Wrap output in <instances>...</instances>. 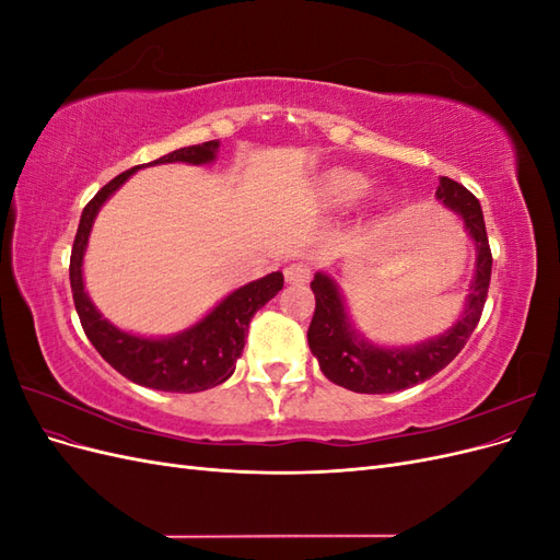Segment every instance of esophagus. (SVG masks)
<instances>
[{"label":"esophagus","mask_w":560,"mask_h":560,"mask_svg":"<svg viewBox=\"0 0 560 560\" xmlns=\"http://www.w3.org/2000/svg\"><path fill=\"white\" fill-rule=\"evenodd\" d=\"M311 278H313V268L308 264H303V261L290 264L284 268V280L290 284H303V282H308Z\"/></svg>","instance_id":"obj_1"}]
</instances>
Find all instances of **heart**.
<instances>
[{"instance_id":"heart-1","label":"heart","mask_w":560,"mask_h":560,"mask_svg":"<svg viewBox=\"0 0 560 560\" xmlns=\"http://www.w3.org/2000/svg\"><path fill=\"white\" fill-rule=\"evenodd\" d=\"M369 186L371 184L362 173L338 167V171L327 173L325 182H322V194L334 206H348V202L360 200L369 191Z\"/></svg>"}]
</instances>
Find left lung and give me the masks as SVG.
Here are the masks:
<instances>
[{
    "mask_svg": "<svg viewBox=\"0 0 560 560\" xmlns=\"http://www.w3.org/2000/svg\"><path fill=\"white\" fill-rule=\"evenodd\" d=\"M436 198L463 217L465 229L477 245V273H474L463 317L446 334L420 346L397 350L376 348L352 329L334 280L317 273L311 282L315 313L308 327V346L319 362L322 374L331 383L364 395L399 393V389L428 381L436 371L448 366L455 354L465 348L471 331L477 329L488 296L490 268H493L481 202L463 184L448 177H442Z\"/></svg>",
    "mask_w": 560,
    "mask_h": 560,
    "instance_id": "1",
    "label": "left lung"
}]
</instances>
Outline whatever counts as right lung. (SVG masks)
<instances>
[{
  "label": "right lung",
  "instance_id": "right-lung-1",
  "mask_svg": "<svg viewBox=\"0 0 560 560\" xmlns=\"http://www.w3.org/2000/svg\"><path fill=\"white\" fill-rule=\"evenodd\" d=\"M217 147L219 142L184 147L149 165L175 161L194 165L210 163L214 159ZM138 167L140 165H135L130 171L116 175L89 200V206L81 212V222L77 229V238L70 257V284L74 306L89 341L100 354H103L105 362H109L118 371V374L138 385L163 389V393H200V389L214 387L231 378L235 371V362H238L245 348L249 319L264 303H268L282 290L284 278L278 270V273H270L261 280H254L241 287V290H235L219 303L206 319H200L196 327L171 338H140L109 325V322L95 311L89 294L83 292L81 261L97 210L103 208V202L135 171H138Z\"/></svg>",
  "mask_w": 560,
  "mask_h": 560
}]
</instances>
